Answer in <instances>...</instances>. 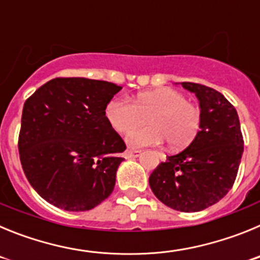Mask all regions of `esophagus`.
<instances>
[{
  "label": "esophagus",
  "mask_w": 260,
  "mask_h": 260,
  "mask_svg": "<svg viewBox=\"0 0 260 260\" xmlns=\"http://www.w3.org/2000/svg\"><path fill=\"white\" fill-rule=\"evenodd\" d=\"M141 155V151H134V150H126L125 151V157L126 158H134Z\"/></svg>",
  "instance_id": "obj_1"
}]
</instances>
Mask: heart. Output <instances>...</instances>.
I'll use <instances>...</instances> for the list:
<instances>
[{
  "label": "heart",
  "mask_w": 260,
  "mask_h": 260,
  "mask_svg": "<svg viewBox=\"0 0 260 260\" xmlns=\"http://www.w3.org/2000/svg\"><path fill=\"white\" fill-rule=\"evenodd\" d=\"M105 116L118 133H128L143 124L150 125L130 133L126 143L132 148L158 146L167 141L171 148H181L195 138L201 126V109L187 102L182 92L169 87L142 92L134 103L125 98L110 100Z\"/></svg>",
  "instance_id": "heart-1"
}]
</instances>
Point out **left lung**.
<instances>
[{
    "label": "left lung",
    "mask_w": 260,
    "mask_h": 260,
    "mask_svg": "<svg viewBox=\"0 0 260 260\" xmlns=\"http://www.w3.org/2000/svg\"><path fill=\"white\" fill-rule=\"evenodd\" d=\"M201 108L194 141L180 153L167 156L150 176L160 202L181 212H198L217 203L232 189L243 152L237 110L219 91L183 82Z\"/></svg>",
    "instance_id": "1"
}]
</instances>
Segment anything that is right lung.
<instances>
[{
  "instance_id": "add662e5",
  "label": "right lung",
  "mask_w": 260,
  "mask_h": 260,
  "mask_svg": "<svg viewBox=\"0 0 260 260\" xmlns=\"http://www.w3.org/2000/svg\"><path fill=\"white\" fill-rule=\"evenodd\" d=\"M122 87L87 78H56L24 103L19 134L27 180L48 203L88 211L112 194L126 146L105 116Z\"/></svg>"
}]
</instances>
